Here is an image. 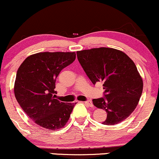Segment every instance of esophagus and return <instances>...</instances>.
Instances as JSON below:
<instances>
[{
	"instance_id": "34e87169",
	"label": "esophagus",
	"mask_w": 159,
	"mask_h": 159,
	"mask_svg": "<svg viewBox=\"0 0 159 159\" xmlns=\"http://www.w3.org/2000/svg\"><path fill=\"white\" fill-rule=\"evenodd\" d=\"M84 103L85 105H87V106H89V107H93V102L90 101V100H87V101L84 102Z\"/></svg>"
}]
</instances>
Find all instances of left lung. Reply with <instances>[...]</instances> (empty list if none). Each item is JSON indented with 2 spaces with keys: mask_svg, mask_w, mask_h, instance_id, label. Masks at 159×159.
<instances>
[{
  "mask_svg": "<svg viewBox=\"0 0 159 159\" xmlns=\"http://www.w3.org/2000/svg\"><path fill=\"white\" fill-rule=\"evenodd\" d=\"M78 60L95 85L103 84L104 96L93 99L98 108L106 111L104 125L120 123L136 108L143 91V80L129 57L111 48L77 52Z\"/></svg>",
  "mask_w": 159,
  "mask_h": 159,
  "instance_id": "8db88e82",
  "label": "left lung"
}]
</instances>
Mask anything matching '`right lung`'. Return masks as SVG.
I'll use <instances>...</instances> for the list:
<instances>
[{"mask_svg":"<svg viewBox=\"0 0 159 159\" xmlns=\"http://www.w3.org/2000/svg\"><path fill=\"white\" fill-rule=\"evenodd\" d=\"M75 52H40L27 57L16 73L14 93L27 116L39 126L56 130L66 124L75 104L54 98L55 82L75 60Z\"/></svg>","mask_w":159,"mask_h":159,"instance_id":"obj_1","label":"right lung"}]
</instances>
